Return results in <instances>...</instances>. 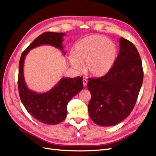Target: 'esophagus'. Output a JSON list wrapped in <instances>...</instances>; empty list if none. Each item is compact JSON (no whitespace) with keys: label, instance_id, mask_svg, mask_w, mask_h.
I'll use <instances>...</instances> for the list:
<instances>
[{"label":"esophagus","instance_id":"34e87169","mask_svg":"<svg viewBox=\"0 0 156 156\" xmlns=\"http://www.w3.org/2000/svg\"><path fill=\"white\" fill-rule=\"evenodd\" d=\"M83 85H84V87H86V86L87 85L88 81H87V79H83Z\"/></svg>","mask_w":156,"mask_h":156}]
</instances>
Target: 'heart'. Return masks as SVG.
Instances as JSON below:
<instances>
[{
  "label": "heart",
  "instance_id": "1",
  "mask_svg": "<svg viewBox=\"0 0 156 156\" xmlns=\"http://www.w3.org/2000/svg\"><path fill=\"white\" fill-rule=\"evenodd\" d=\"M118 56L117 46L107 37L94 34L79 40L75 46V52L69 53L72 66L78 70L83 68L94 77L107 75L114 66Z\"/></svg>",
  "mask_w": 156,
  "mask_h": 156
}]
</instances>
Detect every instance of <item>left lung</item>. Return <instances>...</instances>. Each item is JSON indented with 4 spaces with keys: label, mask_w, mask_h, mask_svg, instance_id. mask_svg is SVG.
<instances>
[{
    "label": "left lung",
    "mask_w": 156,
    "mask_h": 156,
    "mask_svg": "<svg viewBox=\"0 0 156 156\" xmlns=\"http://www.w3.org/2000/svg\"><path fill=\"white\" fill-rule=\"evenodd\" d=\"M116 62L107 75L88 79L91 93L88 106L90 117L100 126L120 123L133 109L143 81L139 52L131 41L121 37Z\"/></svg>",
    "instance_id": "1"
}]
</instances>
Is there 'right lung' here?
I'll use <instances>...</instances> for the list:
<instances>
[{"instance_id":"add662e5","label":"right lung","mask_w":156,"mask_h":156,"mask_svg":"<svg viewBox=\"0 0 156 156\" xmlns=\"http://www.w3.org/2000/svg\"><path fill=\"white\" fill-rule=\"evenodd\" d=\"M64 36V33L51 32L41 34L23 52L19 64L18 88L21 100L32 116L45 124L55 125L66 119L68 102L83 88V77H63L48 92L37 93L27 86L23 72L24 61L30 50L42 45L53 46L66 55L62 45Z\"/></svg>"}]
</instances>
